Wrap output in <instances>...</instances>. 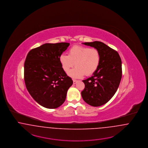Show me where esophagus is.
<instances>
[{
  "label": "esophagus",
  "instance_id": "34e87169",
  "mask_svg": "<svg viewBox=\"0 0 148 148\" xmlns=\"http://www.w3.org/2000/svg\"><path fill=\"white\" fill-rule=\"evenodd\" d=\"M77 82H78V81L77 80H76V79H73V84H76L77 83Z\"/></svg>",
  "mask_w": 148,
  "mask_h": 148
}]
</instances>
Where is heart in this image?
<instances>
[{"mask_svg":"<svg viewBox=\"0 0 148 148\" xmlns=\"http://www.w3.org/2000/svg\"><path fill=\"white\" fill-rule=\"evenodd\" d=\"M59 61L66 73L75 64L76 67L69 72V75L80 78L84 75L90 76L96 72L100 64L101 55L95 48L75 45L69 50L68 55L61 54Z\"/></svg>","mask_w":148,"mask_h":148,"instance_id":"heart-1","label":"heart"}]
</instances>
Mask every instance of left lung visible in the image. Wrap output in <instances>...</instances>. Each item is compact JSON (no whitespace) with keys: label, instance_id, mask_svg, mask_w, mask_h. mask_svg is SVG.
I'll return each mask as SVG.
<instances>
[{"label":"left lung","instance_id":"8db88e82","mask_svg":"<svg viewBox=\"0 0 148 148\" xmlns=\"http://www.w3.org/2000/svg\"><path fill=\"white\" fill-rule=\"evenodd\" d=\"M100 53V64L92 76L83 80L81 95L85 102L93 107L107 103L114 95L122 76V61L117 51L100 41L84 42Z\"/></svg>","mask_w":148,"mask_h":148}]
</instances>
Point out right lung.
Here are the masks:
<instances>
[{"instance_id": "add662e5", "label": "right lung", "mask_w": 148, "mask_h": 148, "mask_svg": "<svg viewBox=\"0 0 148 148\" xmlns=\"http://www.w3.org/2000/svg\"><path fill=\"white\" fill-rule=\"evenodd\" d=\"M69 45L67 42L46 43L31 50L26 58V87L33 99L46 108L55 109L64 103L73 84L59 61Z\"/></svg>"}]
</instances>
